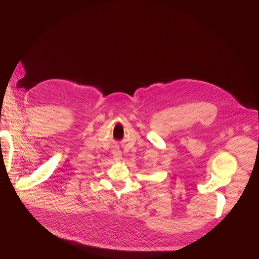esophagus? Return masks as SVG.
<instances>
[{
    "label": "esophagus",
    "instance_id": "obj_1",
    "mask_svg": "<svg viewBox=\"0 0 259 259\" xmlns=\"http://www.w3.org/2000/svg\"><path fill=\"white\" fill-rule=\"evenodd\" d=\"M113 155H114V158L116 160H121L122 159V153L119 150H114Z\"/></svg>",
    "mask_w": 259,
    "mask_h": 259
}]
</instances>
